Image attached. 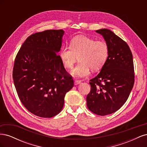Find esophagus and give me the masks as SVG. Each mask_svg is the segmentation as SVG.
<instances>
[{
    "mask_svg": "<svg viewBox=\"0 0 147 147\" xmlns=\"http://www.w3.org/2000/svg\"><path fill=\"white\" fill-rule=\"evenodd\" d=\"M81 81L80 80H75L74 81V84L75 85H77V84L81 83Z\"/></svg>",
    "mask_w": 147,
    "mask_h": 147,
    "instance_id": "obj_1",
    "label": "esophagus"
}]
</instances>
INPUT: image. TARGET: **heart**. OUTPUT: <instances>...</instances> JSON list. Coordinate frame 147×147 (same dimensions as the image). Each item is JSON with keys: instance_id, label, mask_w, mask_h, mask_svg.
Masks as SVG:
<instances>
[{"instance_id": "heart-1", "label": "heart", "mask_w": 147, "mask_h": 147, "mask_svg": "<svg viewBox=\"0 0 147 147\" xmlns=\"http://www.w3.org/2000/svg\"><path fill=\"white\" fill-rule=\"evenodd\" d=\"M109 55L108 44L103 40H96L83 35L74 37L69 46H64L59 56L66 69H72L78 57L79 63L71 72L77 77H84L90 74V69H100L105 64Z\"/></svg>"}]
</instances>
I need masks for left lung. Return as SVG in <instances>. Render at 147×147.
<instances>
[{
	"label": "left lung",
	"instance_id": "1",
	"mask_svg": "<svg viewBox=\"0 0 147 147\" xmlns=\"http://www.w3.org/2000/svg\"><path fill=\"white\" fill-rule=\"evenodd\" d=\"M96 31L103 35L109 55L100 73L90 80L86 102L91 112L105 116L117 112L128 99L134 83V63L126 42L109 29Z\"/></svg>",
	"mask_w": 147,
	"mask_h": 147
}]
</instances>
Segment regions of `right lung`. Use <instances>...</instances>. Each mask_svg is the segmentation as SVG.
Masks as SVG:
<instances>
[{"label":"right lung","instance_id":"obj_1","mask_svg":"<svg viewBox=\"0 0 147 147\" xmlns=\"http://www.w3.org/2000/svg\"><path fill=\"white\" fill-rule=\"evenodd\" d=\"M62 29L29 36L16 56L13 79L21 103L37 117L51 118L63 108L67 92L74 86L60 56Z\"/></svg>","mask_w":147,"mask_h":147}]
</instances>
